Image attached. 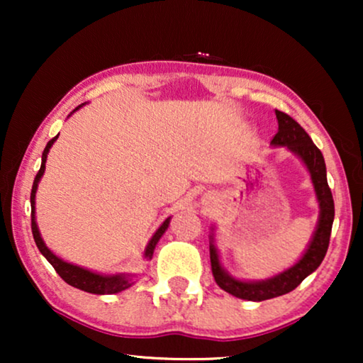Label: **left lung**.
Segmentation results:
<instances>
[{
  "mask_svg": "<svg viewBox=\"0 0 363 363\" xmlns=\"http://www.w3.org/2000/svg\"><path fill=\"white\" fill-rule=\"evenodd\" d=\"M276 117L279 128H277L276 135L272 137L271 143L272 145H286L291 152L299 155L302 162L306 163L307 170L311 173L312 183H314L317 200H319L320 216L314 238H312L311 245L307 247L306 255L301 257V261L296 262L291 269L281 272V274L266 281L245 282L228 276L220 266L216 247L211 242L210 259L213 277H215L216 284L223 291L230 292L231 296L246 301H266L294 291L311 272H314L320 266V262L327 252V247H329L332 223H334V198H332V191L329 188V183H327L324 157H322L319 148L314 145V142L311 140V137L307 135V132L294 118L281 111H276Z\"/></svg>",
  "mask_w": 363,
  "mask_h": 363,
  "instance_id": "8db88e82",
  "label": "left lung"
}]
</instances>
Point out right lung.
<instances>
[{
  "instance_id": "add662e5",
  "label": "right lung",
  "mask_w": 363,
  "mask_h": 363,
  "mask_svg": "<svg viewBox=\"0 0 363 363\" xmlns=\"http://www.w3.org/2000/svg\"><path fill=\"white\" fill-rule=\"evenodd\" d=\"M81 107V106H79ZM79 107H76V111ZM57 135L51 138V140L48 142L46 148H44L43 152V162H41V168H39L36 178H34L33 182V190H31V230H33V238L34 241H36V246L38 250L41 251V255L46 257V259L51 262L54 269L59 276L62 277L64 281L67 282L69 286L72 287H77V289L81 291H86V292H91V294H117V292L121 291H125L127 287H130L133 282L130 281V277H125V276H102V274H96V272H91L87 269H84V267H79V266H74V264H69V262H64L62 259H59L56 255H52L51 251L48 250V246L44 245L41 235H39V230H38V225L36 221H34V196H36V190H38V183L41 180L43 173H44V168H46V158H48V152L49 148L54 142H56ZM170 225V218H167L165 221H163V225L158 228L155 235L148 242L147 250H145V257L147 259H152L153 256V250H155L158 240H160L163 233Z\"/></svg>"
}]
</instances>
